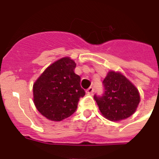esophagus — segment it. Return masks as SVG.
Instances as JSON below:
<instances>
[{
    "instance_id": "1",
    "label": "esophagus",
    "mask_w": 159,
    "mask_h": 159,
    "mask_svg": "<svg viewBox=\"0 0 159 159\" xmlns=\"http://www.w3.org/2000/svg\"><path fill=\"white\" fill-rule=\"evenodd\" d=\"M86 92L88 94H93L94 92V88H92V87H90L89 88H88V89L86 90Z\"/></svg>"
}]
</instances>
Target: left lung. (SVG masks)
<instances>
[{
  "mask_svg": "<svg viewBox=\"0 0 159 159\" xmlns=\"http://www.w3.org/2000/svg\"><path fill=\"white\" fill-rule=\"evenodd\" d=\"M104 92L94 99L102 115L111 121H119L134 113L140 102L138 89L121 73L109 71L102 81Z\"/></svg>",
  "mask_w": 159,
  "mask_h": 159,
  "instance_id": "1",
  "label": "left lung"
}]
</instances>
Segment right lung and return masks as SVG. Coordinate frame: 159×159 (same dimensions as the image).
Masks as SVG:
<instances>
[{"instance_id":"right-lung-1","label":"right lung","mask_w":159,"mask_h":159,"mask_svg":"<svg viewBox=\"0 0 159 159\" xmlns=\"http://www.w3.org/2000/svg\"><path fill=\"white\" fill-rule=\"evenodd\" d=\"M76 64L69 57L57 60L46 68L33 84L36 109L52 121H61L76 111L85 91L80 76L74 71Z\"/></svg>"}]
</instances>
